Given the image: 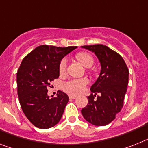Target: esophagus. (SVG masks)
Listing matches in <instances>:
<instances>
[{"label": "esophagus", "mask_w": 148, "mask_h": 148, "mask_svg": "<svg viewBox=\"0 0 148 148\" xmlns=\"http://www.w3.org/2000/svg\"><path fill=\"white\" fill-rule=\"evenodd\" d=\"M69 99H75L77 97V96L76 95H69Z\"/></svg>", "instance_id": "obj_1"}]
</instances>
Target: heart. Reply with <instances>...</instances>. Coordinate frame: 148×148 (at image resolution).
I'll return each instance as SVG.
<instances>
[{
    "label": "heart",
    "mask_w": 148,
    "mask_h": 148,
    "mask_svg": "<svg viewBox=\"0 0 148 148\" xmlns=\"http://www.w3.org/2000/svg\"><path fill=\"white\" fill-rule=\"evenodd\" d=\"M77 60L85 67H91L94 64V58L91 54L85 52H81L76 54ZM67 59L63 58L59 63V73L61 75H65L67 69ZM89 80L87 78L81 79H71L64 82L62 84V89L66 93L71 95H79L85 91V88L88 85Z\"/></svg>",
    "instance_id": "b5f03b06"
}]
</instances>
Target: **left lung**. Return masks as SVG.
<instances>
[{"mask_svg":"<svg viewBox=\"0 0 148 148\" xmlns=\"http://www.w3.org/2000/svg\"><path fill=\"white\" fill-rule=\"evenodd\" d=\"M82 47L94 52L101 65L100 75L91 86L92 94L88 97V103L82 109V114L92 125L103 126L110 123L122 110L129 83V69L123 57L106 45ZM97 93L100 95L96 97Z\"/></svg>","mask_w":148,"mask_h":148,"instance_id":"1","label":"left lung"}]
</instances>
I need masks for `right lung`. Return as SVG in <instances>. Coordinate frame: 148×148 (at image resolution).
<instances>
[{"label":"right lung","instance_id":"right-lung-1","mask_svg":"<svg viewBox=\"0 0 148 148\" xmlns=\"http://www.w3.org/2000/svg\"><path fill=\"white\" fill-rule=\"evenodd\" d=\"M76 47L40 45L22 61L16 73L17 94L23 113L37 128L54 126L63 116L68 95L59 91L57 97L50 98L47 88L59 77L62 58Z\"/></svg>","mask_w":148,"mask_h":148}]
</instances>
